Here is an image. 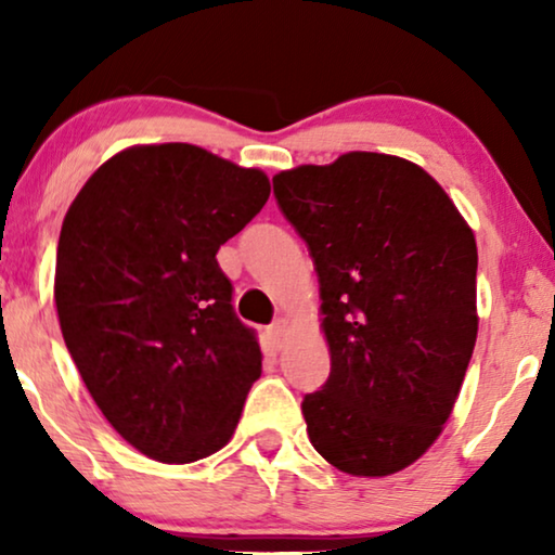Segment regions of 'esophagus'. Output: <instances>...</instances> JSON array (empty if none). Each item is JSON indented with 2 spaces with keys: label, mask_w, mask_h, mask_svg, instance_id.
Listing matches in <instances>:
<instances>
[{
  "label": "esophagus",
  "mask_w": 555,
  "mask_h": 555,
  "mask_svg": "<svg viewBox=\"0 0 555 555\" xmlns=\"http://www.w3.org/2000/svg\"><path fill=\"white\" fill-rule=\"evenodd\" d=\"M285 331H287V321L285 318H278V321H272V325H270V336L278 340L280 344V338L285 336Z\"/></svg>",
  "instance_id": "34e87169"
}]
</instances>
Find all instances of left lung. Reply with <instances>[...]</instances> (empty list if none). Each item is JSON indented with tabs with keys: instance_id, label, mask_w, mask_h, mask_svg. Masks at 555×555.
<instances>
[{
	"instance_id": "left-lung-1",
	"label": "left lung",
	"mask_w": 555,
	"mask_h": 555,
	"mask_svg": "<svg viewBox=\"0 0 555 555\" xmlns=\"http://www.w3.org/2000/svg\"><path fill=\"white\" fill-rule=\"evenodd\" d=\"M272 189L321 283L331 376L302 399L310 444L340 473H399L439 437L473 359L475 234L399 156L351 151Z\"/></svg>"
}]
</instances>
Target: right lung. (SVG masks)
<instances>
[{"mask_svg":"<svg viewBox=\"0 0 555 555\" xmlns=\"http://www.w3.org/2000/svg\"><path fill=\"white\" fill-rule=\"evenodd\" d=\"M268 196L260 169L156 143L108 158L67 209L55 264L65 346L111 427L151 460L222 450L262 374L217 249Z\"/></svg>","mask_w":555,"mask_h":555,"instance_id":"add662e5","label":"right lung"}]
</instances>
